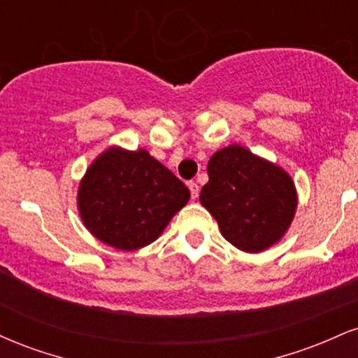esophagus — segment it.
<instances>
[{
    "mask_svg": "<svg viewBox=\"0 0 358 358\" xmlns=\"http://www.w3.org/2000/svg\"><path fill=\"white\" fill-rule=\"evenodd\" d=\"M188 188H190L192 193V199H199V193H200V187L195 182H188Z\"/></svg>",
    "mask_w": 358,
    "mask_h": 358,
    "instance_id": "esophagus-1",
    "label": "esophagus"
}]
</instances>
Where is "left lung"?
<instances>
[{
	"instance_id": "left-lung-1",
	"label": "left lung",
	"mask_w": 358,
	"mask_h": 358,
	"mask_svg": "<svg viewBox=\"0 0 358 358\" xmlns=\"http://www.w3.org/2000/svg\"><path fill=\"white\" fill-rule=\"evenodd\" d=\"M207 171L200 202L232 245L244 252H262L285 236L298 196L282 168L231 145L212 155Z\"/></svg>"
}]
</instances>
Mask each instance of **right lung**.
Returning a JSON list of instances; mask_svg holds the SVG:
<instances>
[{
  "label": "right lung",
  "instance_id": "1",
  "mask_svg": "<svg viewBox=\"0 0 358 358\" xmlns=\"http://www.w3.org/2000/svg\"><path fill=\"white\" fill-rule=\"evenodd\" d=\"M188 199L182 180L146 150L114 146L85 171L77 205L92 236L110 248L136 250L158 239Z\"/></svg>",
  "mask_w": 358,
  "mask_h": 358
}]
</instances>
